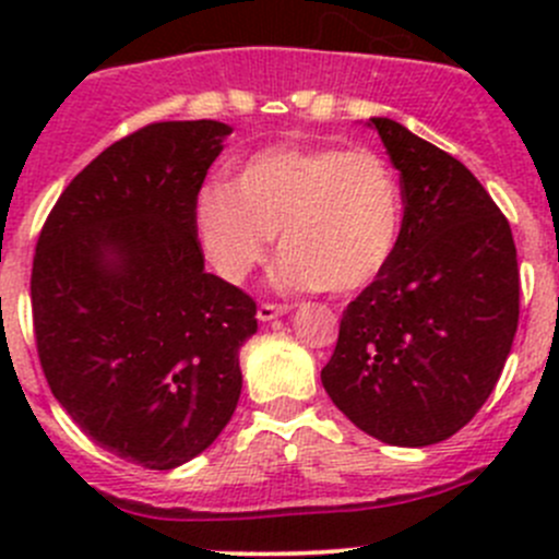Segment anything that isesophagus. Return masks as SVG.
Listing matches in <instances>:
<instances>
[{
  "label": "esophagus",
  "mask_w": 559,
  "mask_h": 559,
  "mask_svg": "<svg viewBox=\"0 0 559 559\" xmlns=\"http://www.w3.org/2000/svg\"><path fill=\"white\" fill-rule=\"evenodd\" d=\"M289 311H292V306H286V302H262V306L257 308V316H259V321H273Z\"/></svg>",
  "instance_id": "esophagus-1"
}]
</instances>
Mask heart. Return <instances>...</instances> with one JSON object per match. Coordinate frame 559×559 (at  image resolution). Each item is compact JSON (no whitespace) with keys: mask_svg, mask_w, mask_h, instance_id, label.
<instances>
[{"mask_svg":"<svg viewBox=\"0 0 559 559\" xmlns=\"http://www.w3.org/2000/svg\"><path fill=\"white\" fill-rule=\"evenodd\" d=\"M207 262L240 284L267 259L275 233L281 281L292 289L357 292L397 248L403 191L384 156L341 145H275L253 154L229 183L194 202Z\"/></svg>","mask_w":559,"mask_h":559,"instance_id":"1","label":"heart"}]
</instances>
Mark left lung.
<instances>
[{"label": "left lung", "instance_id": "left-lung-1", "mask_svg": "<svg viewBox=\"0 0 559 559\" xmlns=\"http://www.w3.org/2000/svg\"><path fill=\"white\" fill-rule=\"evenodd\" d=\"M370 127L400 170L403 229L343 311L321 384L368 436L430 447L462 430L503 373L520 324L516 246L462 162L392 118Z\"/></svg>", "mask_w": 559, "mask_h": 559}]
</instances>
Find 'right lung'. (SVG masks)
I'll return each mask as SVG.
<instances>
[{"label":"right lung","mask_w":559,"mask_h":559,"mask_svg":"<svg viewBox=\"0 0 559 559\" xmlns=\"http://www.w3.org/2000/svg\"><path fill=\"white\" fill-rule=\"evenodd\" d=\"M233 132L159 121L70 180L37 238L32 319L61 408L148 471L205 452L238 408L257 302L205 273L194 202Z\"/></svg>","instance_id":"right-lung-1"}]
</instances>
